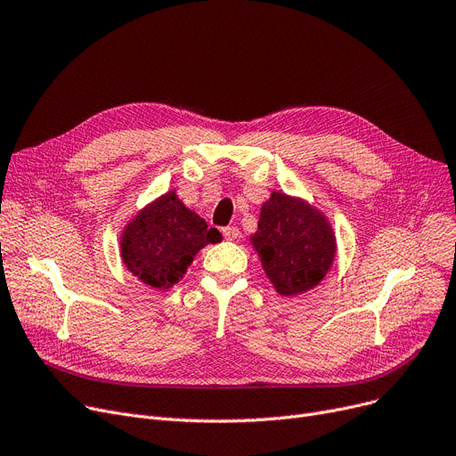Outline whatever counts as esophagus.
<instances>
[{
	"mask_svg": "<svg viewBox=\"0 0 456 456\" xmlns=\"http://www.w3.org/2000/svg\"><path fill=\"white\" fill-rule=\"evenodd\" d=\"M222 234L225 240H234V238H238V234H240V231H238V227H224Z\"/></svg>",
	"mask_w": 456,
	"mask_h": 456,
	"instance_id": "esophagus-1",
	"label": "esophagus"
}]
</instances>
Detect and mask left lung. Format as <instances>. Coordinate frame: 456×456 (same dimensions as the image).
Instances as JSON below:
<instances>
[{
	"mask_svg": "<svg viewBox=\"0 0 456 456\" xmlns=\"http://www.w3.org/2000/svg\"><path fill=\"white\" fill-rule=\"evenodd\" d=\"M251 244L281 296L314 289L337 255V240L325 216L306 201L281 191H273L262 205Z\"/></svg>",
	"mask_w": 456,
	"mask_h": 456,
	"instance_id": "1",
	"label": "left lung"
}]
</instances>
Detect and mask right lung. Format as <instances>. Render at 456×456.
Returning <instances> with one entry per match:
<instances>
[{
    "label": "right lung",
    "instance_id": "1",
    "mask_svg": "<svg viewBox=\"0 0 456 456\" xmlns=\"http://www.w3.org/2000/svg\"><path fill=\"white\" fill-rule=\"evenodd\" d=\"M220 232L183 205L175 191L142 208L122 232V258L127 270L151 289L166 290L179 282L196 253L216 244Z\"/></svg>",
    "mask_w": 456,
    "mask_h": 456
}]
</instances>
